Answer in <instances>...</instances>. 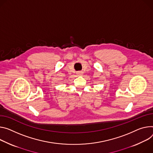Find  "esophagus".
<instances>
[{"label":"esophagus","mask_w":153,"mask_h":153,"mask_svg":"<svg viewBox=\"0 0 153 153\" xmlns=\"http://www.w3.org/2000/svg\"><path fill=\"white\" fill-rule=\"evenodd\" d=\"M76 74L78 75V76H82L83 74V72L82 71H77L76 73Z\"/></svg>","instance_id":"34e87169"}]
</instances>
